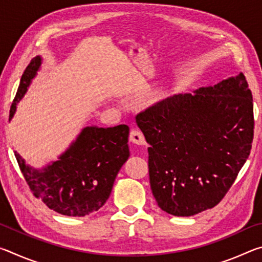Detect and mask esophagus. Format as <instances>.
I'll use <instances>...</instances> for the list:
<instances>
[{"label":"esophagus","mask_w":262,"mask_h":262,"mask_svg":"<svg viewBox=\"0 0 262 262\" xmlns=\"http://www.w3.org/2000/svg\"><path fill=\"white\" fill-rule=\"evenodd\" d=\"M129 141L133 144H136V145H144L145 144V139H144L143 134L136 129H133L130 132Z\"/></svg>","instance_id":"esophagus-1"}]
</instances>
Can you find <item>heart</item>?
<instances>
[{
  "label": "heart",
  "instance_id": "1",
  "mask_svg": "<svg viewBox=\"0 0 262 262\" xmlns=\"http://www.w3.org/2000/svg\"><path fill=\"white\" fill-rule=\"evenodd\" d=\"M171 95V89L168 88H161L158 89V90L155 92L154 96H152V101L156 104L159 103H163V101H165L168 97Z\"/></svg>",
  "mask_w": 262,
  "mask_h": 262
}]
</instances>
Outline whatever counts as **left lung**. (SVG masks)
<instances>
[{
  "label": "left lung",
  "mask_w": 262,
  "mask_h": 262,
  "mask_svg": "<svg viewBox=\"0 0 262 262\" xmlns=\"http://www.w3.org/2000/svg\"><path fill=\"white\" fill-rule=\"evenodd\" d=\"M147 140L158 207L193 216L215 207L236 180L253 141V98L245 76L170 97L136 117Z\"/></svg>",
  "instance_id": "1"
}]
</instances>
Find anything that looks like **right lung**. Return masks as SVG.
Here are the masks:
<instances>
[{
    "instance_id": "right-lung-1",
    "label": "right lung",
    "mask_w": 262,
    "mask_h": 262,
    "mask_svg": "<svg viewBox=\"0 0 262 262\" xmlns=\"http://www.w3.org/2000/svg\"><path fill=\"white\" fill-rule=\"evenodd\" d=\"M41 64L42 57L38 55L26 67L11 105L9 121L14 118L17 105ZM128 136L129 127L126 125L107 128L86 126L57 161L41 168L26 164L17 151L15 156L34 196L61 215L83 217L99 210L110 198L119 171L129 158Z\"/></svg>"
}]
</instances>
